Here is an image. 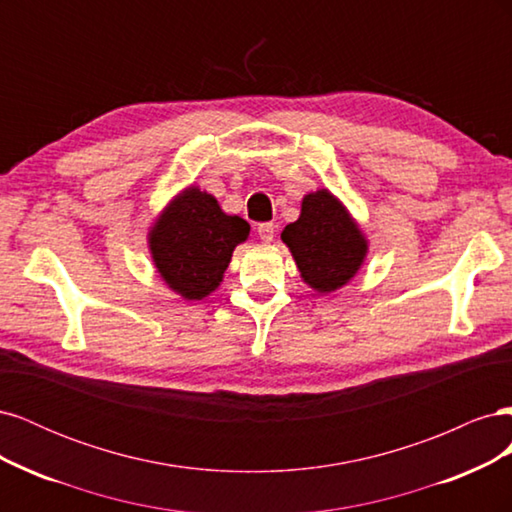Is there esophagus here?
Returning <instances> with one entry per match:
<instances>
[{
	"label": "esophagus",
	"instance_id": "1",
	"mask_svg": "<svg viewBox=\"0 0 512 512\" xmlns=\"http://www.w3.org/2000/svg\"><path fill=\"white\" fill-rule=\"evenodd\" d=\"M256 232H258V237H260L262 241H265V243H271V241H273V237H275V224H271V222L258 224Z\"/></svg>",
	"mask_w": 512,
	"mask_h": 512
}]
</instances>
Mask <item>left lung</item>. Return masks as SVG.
Wrapping results in <instances>:
<instances>
[{"instance_id": "8db88e82", "label": "left lung", "mask_w": 512, "mask_h": 512, "mask_svg": "<svg viewBox=\"0 0 512 512\" xmlns=\"http://www.w3.org/2000/svg\"><path fill=\"white\" fill-rule=\"evenodd\" d=\"M282 241L303 280L318 292H333L350 282L367 254L363 232L329 190L303 198L299 220L284 228Z\"/></svg>"}]
</instances>
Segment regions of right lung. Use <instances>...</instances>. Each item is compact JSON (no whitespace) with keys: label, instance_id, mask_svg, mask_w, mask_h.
<instances>
[{"label":"right lung","instance_id":"right-lung-1","mask_svg":"<svg viewBox=\"0 0 512 512\" xmlns=\"http://www.w3.org/2000/svg\"><path fill=\"white\" fill-rule=\"evenodd\" d=\"M250 235V224L226 215L218 200L188 188L166 207L149 232L162 280L183 299L198 301L220 286L232 250Z\"/></svg>","mask_w":512,"mask_h":512}]
</instances>
